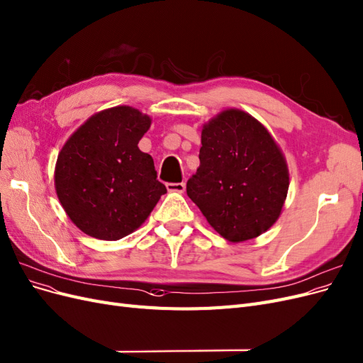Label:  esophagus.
<instances>
[{"label": "esophagus", "instance_id": "esophagus-1", "mask_svg": "<svg viewBox=\"0 0 363 363\" xmlns=\"http://www.w3.org/2000/svg\"><path fill=\"white\" fill-rule=\"evenodd\" d=\"M168 192H177V194H183L186 191V184L184 183H168L167 184Z\"/></svg>", "mask_w": 363, "mask_h": 363}]
</instances>
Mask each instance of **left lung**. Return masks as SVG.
I'll list each match as a JSON object with an SVG mask.
<instances>
[{
	"label": "left lung",
	"mask_w": 363,
	"mask_h": 363,
	"mask_svg": "<svg viewBox=\"0 0 363 363\" xmlns=\"http://www.w3.org/2000/svg\"><path fill=\"white\" fill-rule=\"evenodd\" d=\"M199 167L187 196L225 240L266 233L282 213L290 171L281 147L255 117L227 108L203 124Z\"/></svg>",
	"instance_id": "1"
}]
</instances>
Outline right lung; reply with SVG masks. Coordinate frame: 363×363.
Wrapping results in <instances>:
<instances>
[{
    "instance_id": "add662e5",
    "label": "right lung",
    "mask_w": 363,
    "mask_h": 363,
    "mask_svg": "<svg viewBox=\"0 0 363 363\" xmlns=\"http://www.w3.org/2000/svg\"><path fill=\"white\" fill-rule=\"evenodd\" d=\"M152 121L133 106H112L86 118L60 150L55 192L82 233L120 240L138 230L167 194L153 157L138 147Z\"/></svg>"
}]
</instances>
